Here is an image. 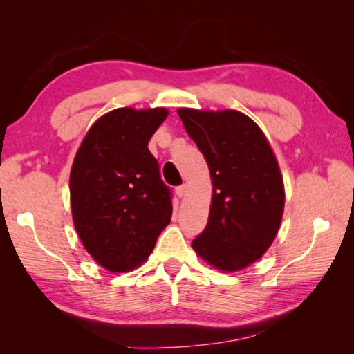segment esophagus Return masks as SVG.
<instances>
[{"mask_svg": "<svg viewBox=\"0 0 354 354\" xmlns=\"http://www.w3.org/2000/svg\"><path fill=\"white\" fill-rule=\"evenodd\" d=\"M176 194H178L179 198H184V196L187 195V185H185V184L179 185V187H176Z\"/></svg>", "mask_w": 354, "mask_h": 354, "instance_id": "1", "label": "esophagus"}]
</instances>
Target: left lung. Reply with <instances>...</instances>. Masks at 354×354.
<instances>
[{
  "mask_svg": "<svg viewBox=\"0 0 354 354\" xmlns=\"http://www.w3.org/2000/svg\"><path fill=\"white\" fill-rule=\"evenodd\" d=\"M178 115L212 181L207 225L192 248L220 272L243 270L266 254L283 220L286 194L277 156L242 112L179 107Z\"/></svg>",
  "mask_w": 354,
  "mask_h": 354,
  "instance_id": "8db88e82",
  "label": "left lung"
}]
</instances>
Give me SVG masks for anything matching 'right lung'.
Returning <instances> with one entry per match:
<instances>
[{"mask_svg":"<svg viewBox=\"0 0 354 354\" xmlns=\"http://www.w3.org/2000/svg\"><path fill=\"white\" fill-rule=\"evenodd\" d=\"M165 107H118L101 115L77 148L70 171L75 230L93 261L112 273L140 267L171 220L170 190L148 142Z\"/></svg>","mask_w":354,"mask_h":354,"instance_id":"1","label":"right lung"}]
</instances>
